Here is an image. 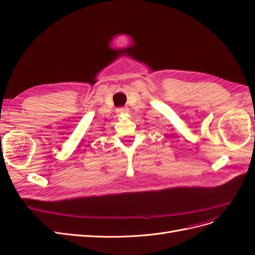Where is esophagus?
Wrapping results in <instances>:
<instances>
[{"mask_svg": "<svg viewBox=\"0 0 255 255\" xmlns=\"http://www.w3.org/2000/svg\"><path fill=\"white\" fill-rule=\"evenodd\" d=\"M117 113L118 114H126V113H128V110L127 109H119V110H117Z\"/></svg>", "mask_w": 255, "mask_h": 255, "instance_id": "34e87169", "label": "esophagus"}]
</instances>
